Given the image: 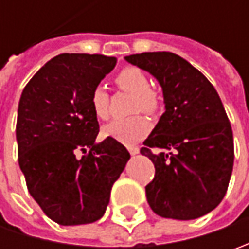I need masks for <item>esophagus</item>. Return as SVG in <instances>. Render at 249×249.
<instances>
[{
    "mask_svg": "<svg viewBox=\"0 0 249 249\" xmlns=\"http://www.w3.org/2000/svg\"><path fill=\"white\" fill-rule=\"evenodd\" d=\"M129 152L131 155H137L140 152V149L137 147H129Z\"/></svg>",
    "mask_w": 249,
    "mask_h": 249,
    "instance_id": "1",
    "label": "esophagus"
}]
</instances>
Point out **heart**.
<instances>
[{"mask_svg":"<svg viewBox=\"0 0 249 249\" xmlns=\"http://www.w3.org/2000/svg\"><path fill=\"white\" fill-rule=\"evenodd\" d=\"M115 82L122 90L134 94L133 110L154 113L159 108V98L155 91L149 89L148 77L137 68L127 66L122 69ZM90 107L95 118L104 120L109 116V95L102 86H95L90 94ZM151 124L141 115L126 119H115L102 127L104 137L115 140L124 145H133L148 134Z\"/></svg>","mask_w":249,"mask_h":249,"instance_id":"heart-1","label":"heart"}]
</instances>
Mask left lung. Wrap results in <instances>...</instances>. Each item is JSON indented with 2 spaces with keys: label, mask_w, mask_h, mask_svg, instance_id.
<instances>
[{
  "label": "left lung",
  "mask_w": 249,
  "mask_h": 249,
  "mask_svg": "<svg viewBox=\"0 0 249 249\" xmlns=\"http://www.w3.org/2000/svg\"><path fill=\"white\" fill-rule=\"evenodd\" d=\"M124 59L151 73L163 91L165 113L140 149L155 166L145 187L151 209L177 220L209 213L222 202L234 163L233 131L219 94L176 53H142Z\"/></svg>",
  "instance_id": "8db88e82"
}]
</instances>
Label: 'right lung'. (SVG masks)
I'll list each match as a JSON object with an SVG mask.
<instances>
[{"label": "right lung", "mask_w": 249, "mask_h": 249, "mask_svg": "<svg viewBox=\"0 0 249 249\" xmlns=\"http://www.w3.org/2000/svg\"><path fill=\"white\" fill-rule=\"evenodd\" d=\"M115 65L113 56L61 53L22 92L16 122L19 166L30 196L58 225L101 219L130 159L118 141H95L100 124L90 94Z\"/></svg>", "instance_id": "obj_1"}]
</instances>
